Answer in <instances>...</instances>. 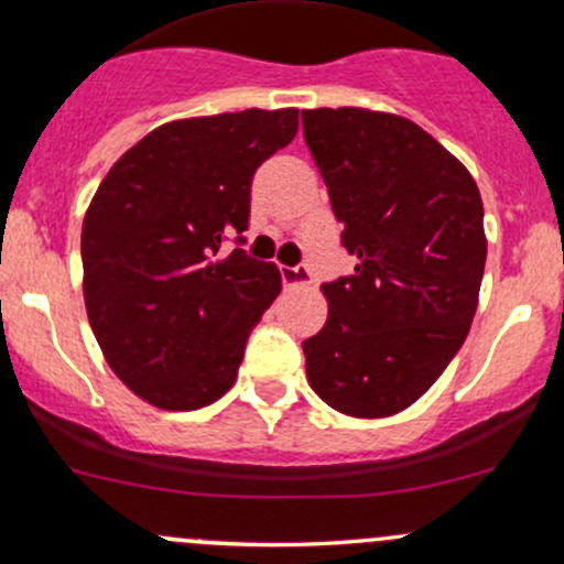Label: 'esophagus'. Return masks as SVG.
I'll use <instances>...</instances> for the list:
<instances>
[{
  "label": "esophagus",
  "mask_w": 564,
  "mask_h": 564,
  "mask_svg": "<svg viewBox=\"0 0 564 564\" xmlns=\"http://www.w3.org/2000/svg\"><path fill=\"white\" fill-rule=\"evenodd\" d=\"M281 278H283V286L286 289L311 286L308 267H281Z\"/></svg>",
  "instance_id": "1"
}]
</instances>
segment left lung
Returning <instances> with one entry per match:
<instances>
[{
    "mask_svg": "<svg viewBox=\"0 0 564 564\" xmlns=\"http://www.w3.org/2000/svg\"><path fill=\"white\" fill-rule=\"evenodd\" d=\"M303 133L357 256L324 283L329 314L303 340L305 373L351 417L412 406L464 344L477 311L486 231L477 182L412 119L371 108H311Z\"/></svg>",
    "mask_w": 564,
    "mask_h": 564,
    "instance_id": "obj_1",
    "label": "left lung"
}]
</instances>
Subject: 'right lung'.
Here are the masks:
<instances>
[{
  "instance_id": "add662e5",
  "label": "right lung",
  "mask_w": 564,
  "mask_h": 564,
  "mask_svg": "<svg viewBox=\"0 0 564 564\" xmlns=\"http://www.w3.org/2000/svg\"><path fill=\"white\" fill-rule=\"evenodd\" d=\"M297 124V108L174 119L100 182L82 229L84 303L106 362L141 401L191 412L235 384L281 272L242 248L220 256V240L248 229L250 180Z\"/></svg>"
}]
</instances>
